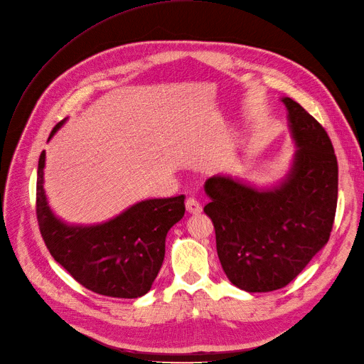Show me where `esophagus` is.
I'll list each match as a JSON object with an SVG mask.
<instances>
[{"mask_svg": "<svg viewBox=\"0 0 364 364\" xmlns=\"http://www.w3.org/2000/svg\"><path fill=\"white\" fill-rule=\"evenodd\" d=\"M185 206H186V210L190 212V213H200V212L203 210V208H201V205H200V201H197V200L193 198V197L186 198Z\"/></svg>", "mask_w": 364, "mask_h": 364, "instance_id": "esophagus-1", "label": "esophagus"}]
</instances>
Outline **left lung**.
<instances>
[{
  "label": "left lung",
  "instance_id": "obj_1",
  "mask_svg": "<svg viewBox=\"0 0 364 364\" xmlns=\"http://www.w3.org/2000/svg\"><path fill=\"white\" fill-rule=\"evenodd\" d=\"M297 143L282 185L257 191L228 178L208 179L205 206L227 278L248 293L287 287L328 242L338 206V159L328 134L293 98L282 100Z\"/></svg>",
  "mask_w": 364,
  "mask_h": 364
}]
</instances>
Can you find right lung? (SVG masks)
<instances>
[{"mask_svg":"<svg viewBox=\"0 0 364 364\" xmlns=\"http://www.w3.org/2000/svg\"><path fill=\"white\" fill-rule=\"evenodd\" d=\"M63 122L55 125L49 139ZM45 156L43 151L36 213L41 237L56 263L97 294L118 299L146 294L163 264L167 231L185 213V196L136 203L103 224L67 225L48 206L43 190Z\"/></svg>","mask_w":364,"mask_h":364,"instance_id":"add662e5","label":"right lung"}]
</instances>
